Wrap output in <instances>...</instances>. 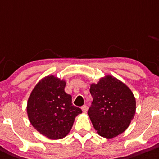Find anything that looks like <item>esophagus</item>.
Returning a JSON list of instances; mask_svg holds the SVG:
<instances>
[{
  "label": "esophagus",
  "mask_w": 159,
  "mask_h": 159,
  "mask_svg": "<svg viewBox=\"0 0 159 159\" xmlns=\"http://www.w3.org/2000/svg\"><path fill=\"white\" fill-rule=\"evenodd\" d=\"M81 109H82V110H83V113H86L87 110H88V107H87L86 105H84V106L82 107Z\"/></svg>",
  "instance_id": "34e87169"
}]
</instances>
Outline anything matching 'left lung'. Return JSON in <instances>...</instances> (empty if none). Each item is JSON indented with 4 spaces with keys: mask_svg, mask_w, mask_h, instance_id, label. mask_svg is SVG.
Listing matches in <instances>:
<instances>
[{
    "mask_svg": "<svg viewBox=\"0 0 159 159\" xmlns=\"http://www.w3.org/2000/svg\"><path fill=\"white\" fill-rule=\"evenodd\" d=\"M93 101L88 110L94 129L101 136L113 138L124 132L134 118L136 101L131 91L111 76L92 84Z\"/></svg>",
    "mask_w": 159,
    "mask_h": 159,
    "instance_id": "1",
    "label": "left lung"
}]
</instances>
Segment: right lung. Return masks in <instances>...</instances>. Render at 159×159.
<instances>
[{
  "instance_id": "add662e5",
  "label": "right lung",
  "mask_w": 159,
  "mask_h": 159,
  "mask_svg": "<svg viewBox=\"0 0 159 159\" xmlns=\"http://www.w3.org/2000/svg\"><path fill=\"white\" fill-rule=\"evenodd\" d=\"M65 82L53 76L37 83L28 98L27 112L37 131L50 139L65 137L72 128L75 117L82 110L72 103L65 92Z\"/></svg>"
}]
</instances>
